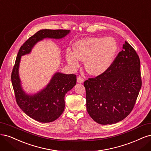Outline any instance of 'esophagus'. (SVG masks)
Instances as JSON below:
<instances>
[{
	"label": "esophagus",
	"mask_w": 151,
	"mask_h": 151,
	"mask_svg": "<svg viewBox=\"0 0 151 151\" xmlns=\"http://www.w3.org/2000/svg\"><path fill=\"white\" fill-rule=\"evenodd\" d=\"M77 82L79 83H83L84 82V80L80 76H78L77 77Z\"/></svg>",
	"instance_id": "obj_1"
}]
</instances>
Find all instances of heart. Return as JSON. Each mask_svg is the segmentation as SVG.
Here are the masks:
<instances>
[{
    "label": "heart",
    "mask_w": 151,
    "mask_h": 151,
    "mask_svg": "<svg viewBox=\"0 0 151 151\" xmlns=\"http://www.w3.org/2000/svg\"><path fill=\"white\" fill-rule=\"evenodd\" d=\"M117 42L112 37H90L77 41L74 50L68 49L66 58L73 68L85 61L86 71L91 75L103 73L112 63L117 51Z\"/></svg>",
    "instance_id": "1"
}]
</instances>
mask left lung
I'll use <instances>...</instances> for the list:
<instances>
[{
    "mask_svg": "<svg viewBox=\"0 0 151 151\" xmlns=\"http://www.w3.org/2000/svg\"><path fill=\"white\" fill-rule=\"evenodd\" d=\"M86 110L101 125L124 120L132 110L142 86L137 52L125 41L107 70L84 82Z\"/></svg>",
    "mask_w": 151,
    "mask_h": 151,
    "instance_id": "left-lung-1",
    "label": "left lung"
}]
</instances>
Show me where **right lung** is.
Segmentation results:
<instances>
[{
	"instance_id": "add662e5",
	"label": "right lung",
	"mask_w": 151,
	"mask_h": 151,
	"mask_svg": "<svg viewBox=\"0 0 151 151\" xmlns=\"http://www.w3.org/2000/svg\"><path fill=\"white\" fill-rule=\"evenodd\" d=\"M70 32L64 29L40 30L29 38L18 52L11 74L17 104L26 115L40 122H51L60 117L65 110V94L76 85V76L57 72L45 88L35 95H27L22 88L19 75L21 58L23 55L29 54L36 44L43 39H61Z\"/></svg>"
}]
</instances>
